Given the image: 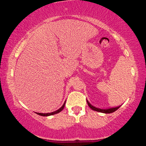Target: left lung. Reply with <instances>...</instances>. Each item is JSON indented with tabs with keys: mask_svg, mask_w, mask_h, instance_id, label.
Returning <instances> with one entry per match:
<instances>
[{
	"mask_svg": "<svg viewBox=\"0 0 146 146\" xmlns=\"http://www.w3.org/2000/svg\"><path fill=\"white\" fill-rule=\"evenodd\" d=\"M87 103H88V106H89L92 110H95V111H98V112H100V113H113V112H115V110H117L120 107V106H118V107H115V108H108V109H100V108H96V107H95V106H92L88 101H87Z\"/></svg>",
	"mask_w": 146,
	"mask_h": 146,
	"instance_id": "8db88e82",
	"label": "left lung"
}]
</instances>
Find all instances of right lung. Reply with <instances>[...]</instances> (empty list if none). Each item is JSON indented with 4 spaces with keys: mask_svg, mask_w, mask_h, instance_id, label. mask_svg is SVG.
<instances>
[{
    "mask_svg": "<svg viewBox=\"0 0 146 146\" xmlns=\"http://www.w3.org/2000/svg\"><path fill=\"white\" fill-rule=\"evenodd\" d=\"M64 105H65V102L64 104L61 107V108H60V109H58V110H56V111L55 112H53V113H36L38 115H41V116H49V115H55V114H57L58 113H60V112H61L62 110L64 109Z\"/></svg>",
    "mask_w": 146,
    "mask_h": 146,
    "instance_id": "obj_1",
    "label": "right lung"
}]
</instances>
